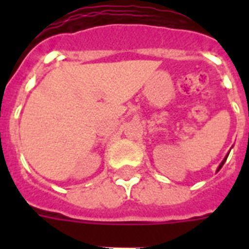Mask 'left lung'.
I'll use <instances>...</instances> for the list:
<instances>
[{
	"mask_svg": "<svg viewBox=\"0 0 249 249\" xmlns=\"http://www.w3.org/2000/svg\"><path fill=\"white\" fill-rule=\"evenodd\" d=\"M228 156H229V154H228V155H226V158H225V159L222 160V163L220 164V166H218V168H217V172H218V170H220L221 168H222V165H224V164H225V161H226V159H228Z\"/></svg>",
	"mask_w": 249,
	"mask_h": 249,
	"instance_id": "left-lung-1",
	"label": "left lung"
}]
</instances>
